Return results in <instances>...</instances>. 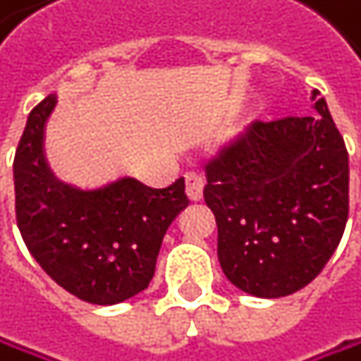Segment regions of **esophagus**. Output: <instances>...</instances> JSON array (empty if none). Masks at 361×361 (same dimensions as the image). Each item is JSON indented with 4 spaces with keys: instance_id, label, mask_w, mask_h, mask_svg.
I'll return each instance as SVG.
<instances>
[{
    "instance_id": "1",
    "label": "esophagus",
    "mask_w": 361,
    "mask_h": 361,
    "mask_svg": "<svg viewBox=\"0 0 361 361\" xmlns=\"http://www.w3.org/2000/svg\"><path fill=\"white\" fill-rule=\"evenodd\" d=\"M185 187H187V197L191 202H200L204 195V180L197 174H187L185 178Z\"/></svg>"
}]
</instances>
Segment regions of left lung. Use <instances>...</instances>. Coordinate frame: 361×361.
Segmentation results:
<instances>
[{
  "instance_id": "obj_1",
  "label": "left lung",
  "mask_w": 361,
  "mask_h": 361,
  "mask_svg": "<svg viewBox=\"0 0 361 361\" xmlns=\"http://www.w3.org/2000/svg\"><path fill=\"white\" fill-rule=\"evenodd\" d=\"M310 101L317 114L252 124L207 170L219 264L254 297L310 284L347 226L349 152L319 90Z\"/></svg>"
}]
</instances>
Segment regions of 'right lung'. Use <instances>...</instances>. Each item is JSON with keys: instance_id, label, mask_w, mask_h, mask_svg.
Segmentation results:
<instances>
[{"instance_id": "add662e5", "label": "right lung", "mask_w": 361, "mask_h": 361, "mask_svg": "<svg viewBox=\"0 0 361 361\" xmlns=\"http://www.w3.org/2000/svg\"><path fill=\"white\" fill-rule=\"evenodd\" d=\"M56 103L49 94L32 109L14 154L16 224L34 260L64 290L97 305L127 301L150 284L166 232L189 204L185 180L166 189L129 176L97 189L62 183L42 150Z\"/></svg>"}]
</instances>
